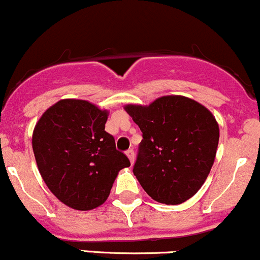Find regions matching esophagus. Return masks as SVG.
I'll return each mask as SVG.
<instances>
[{"instance_id":"34e87169","label":"esophagus","mask_w":260,"mask_h":260,"mask_svg":"<svg viewBox=\"0 0 260 260\" xmlns=\"http://www.w3.org/2000/svg\"><path fill=\"white\" fill-rule=\"evenodd\" d=\"M126 156L129 157L131 165H134V162H135V152H134L133 148H130V150L126 151Z\"/></svg>"}]
</instances>
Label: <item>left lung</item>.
<instances>
[{"mask_svg": "<svg viewBox=\"0 0 260 260\" xmlns=\"http://www.w3.org/2000/svg\"><path fill=\"white\" fill-rule=\"evenodd\" d=\"M125 110L142 131L133 172L158 203H184L201 188L214 165L218 125L198 102L180 95L161 97L148 107Z\"/></svg>", "mask_w": 260, "mask_h": 260, "instance_id": "obj_1", "label": "left lung"}]
</instances>
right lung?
Here are the masks:
<instances>
[{
	"instance_id": "add662e5",
	"label": "right lung",
	"mask_w": 260,
	"mask_h": 260,
	"mask_svg": "<svg viewBox=\"0 0 260 260\" xmlns=\"http://www.w3.org/2000/svg\"><path fill=\"white\" fill-rule=\"evenodd\" d=\"M107 110L80 99L49 108L33 133V151L44 182L60 201L92 210L108 199L119 171L129 167L125 153L104 127Z\"/></svg>"
}]
</instances>
